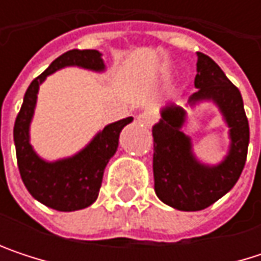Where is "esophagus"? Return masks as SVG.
<instances>
[{"mask_svg":"<svg viewBox=\"0 0 261 261\" xmlns=\"http://www.w3.org/2000/svg\"><path fill=\"white\" fill-rule=\"evenodd\" d=\"M137 121L142 127H151L155 121V113L154 112H143L137 116Z\"/></svg>","mask_w":261,"mask_h":261,"instance_id":"1","label":"esophagus"}]
</instances>
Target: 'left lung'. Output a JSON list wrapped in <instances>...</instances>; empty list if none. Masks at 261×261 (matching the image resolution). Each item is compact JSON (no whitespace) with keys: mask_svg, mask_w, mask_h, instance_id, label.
<instances>
[{"mask_svg":"<svg viewBox=\"0 0 261 261\" xmlns=\"http://www.w3.org/2000/svg\"><path fill=\"white\" fill-rule=\"evenodd\" d=\"M195 92L189 102L213 101L230 127V151L222 163L207 166L192 152L190 137L181 131L186 112L178 106L162 109L152 127L154 190L168 205L182 212L204 210L233 189L246 162L249 125L239 89L205 54L198 53Z\"/></svg>","mask_w":261,"mask_h":261,"instance_id":"8db88e82","label":"left lung"}]
</instances>
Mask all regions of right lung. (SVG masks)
Returning a JSON list of instances; mask_svg holds the SVG:
<instances>
[{"label": "right lung", "mask_w": 261, "mask_h": 261, "mask_svg": "<svg viewBox=\"0 0 261 261\" xmlns=\"http://www.w3.org/2000/svg\"><path fill=\"white\" fill-rule=\"evenodd\" d=\"M65 66H80L90 71H104L101 53L96 49H71L57 57L48 69L31 81L16 116L13 139L21 178L27 190L43 205L59 212L81 210L98 198L104 169L118 149L119 133L133 118L107 125L79 154L57 162L42 160L30 145V122L34 113L39 86L49 74Z\"/></svg>", "instance_id": "add662e5"}]
</instances>
